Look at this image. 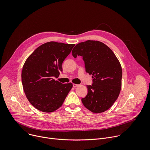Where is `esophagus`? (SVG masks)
Here are the masks:
<instances>
[{
	"instance_id": "esophagus-1",
	"label": "esophagus",
	"mask_w": 150,
	"mask_h": 150,
	"mask_svg": "<svg viewBox=\"0 0 150 150\" xmlns=\"http://www.w3.org/2000/svg\"><path fill=\"white\" fill-rule=\"evenodd\" d=\"M78 86H79V85L76 84V83H73V87H74V88H76V87H78Z\"/></svg>"
}]
</instances>
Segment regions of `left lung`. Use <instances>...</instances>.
<instances>
[{
	"instance_id": "left-lung-1",
	"label": "left lung",
	"mask_w": 150,
	"mask_h": 150,
	"mask_svg": "<svg viewBox=\"0 0 150 150\" xmlns=\"http://www.w3.org/2000/svg\"><path fill=\"white\" fill-rule=\"evenodd\" d=\"M73 56H82L85 71L92 75L93 85H87L88 93L81 99L83 105L94 113L110 109L119 97L122 69L113 52L103 42L87 40L75 46Z\"/></svg>"
}]
</instances>
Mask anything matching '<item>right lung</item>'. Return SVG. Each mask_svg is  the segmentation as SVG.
<instances>
[{"label":"right lung","mask_w":150,"mask_h":150,"mask_svg":"<svg viewBox=\"0 0 150 150\" xmlns=\"http://www.w3.org/2000/svg\"><path fill=\"white\" fill-rule=\"evenodd\" d=\"M74 44L47 42L37 47L27 59L21 79L29 102L38 110L51 113L62 106L72 89L71 82L62 83L54 79L62 71V63Z\"/></svg>","instance_id":"1"}]
</instances>
